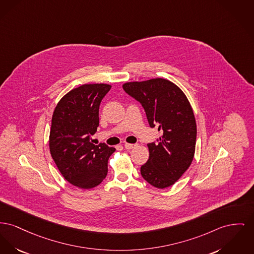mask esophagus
Listing matches in <instances>:
<instances>
[{
	"instance_id": "esophagus-1",
	"label": "esophagus",
	"mask_w": 254,
	"mask_h": 254,
	"mask_svg": "<svg viewBox=\"0 0 254 254\" xmlns=\"http://www.w3.org/2000/svg\"><path fill=\"white\" fill-rule=\"evenodd\" d=\"M135 146H136V145H134V144H128V143H126L124 147H125V149H131L135 148Z\"/></svg>"
}]
</instances>
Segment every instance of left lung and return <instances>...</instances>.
Returning <instances> with one entry per match:
<instances>
[{
    "instance_id": "1",
    "label": "left lung",
    "mask_w": 254,
    "mask_h": 254,
    "mask_svg": "<svg viewBox=\"0 0 254 254\" xmlns=\"http://www.w3.org/2000/svg\"><path fill=\"white\" fill-rule=\"evenodd\" d=\"M124 90L145 109L149 127L161 133L148 144L149 156L141 175L150 185L164 189L180 179L193 161L196 139L194 112L183 91L165 78L127 82Z\"/></svg>"
}]
</instances>
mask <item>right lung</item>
Wrapping results in <instances>:
<instances>
[{"label": "right lung", "mask_w": 254, "mask_h": 254, "mask_svg": "<svg viewBox=\"0 0 254 254\" xmlns=\"http://www.w3.org/2000/svg\"><path fill=\"white\" fill-rule=\"evenodd\" d=\"M111 85L83 84L71 90L56 106L50 131L51 155L63 178L74 186L91 189L107 175V161L115 151L91 141L99 127V108Z\"/></svg>", "instance_id": "obj_1"}]
</instances>
